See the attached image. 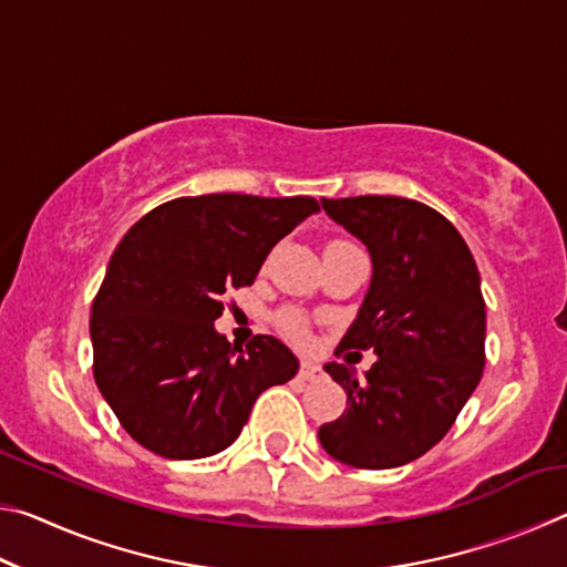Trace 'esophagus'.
<instances>
[{
  "label": "esophagus",
  "mask_w": 567,
  "mask_h": 567,
  "mask_svg": "<svg viewBox=\"0 0 567 567\" xmlns=\"http://www.w3.org/2000/svg\"><path fill=\"white\" fill-rule=\"evenodd\" d=\"M297 375H300V378L307 380V382H315V380H320V378L324 375V372H322L320 364L305 360V362L300 364V372H297Z\"/></svg>",
  "instance_id": "34e87169"
}]
</instances>
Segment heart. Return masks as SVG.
<instances>
[{
	"label": "heart",
	"mask_w": 567,
	"mask_h": 567,
	"mask_svg": "<svg viewBox=\"0 0 567 567\" xmlns=\"http://www.w3.org/2000/svg\"><path fill=\"white\" fill-rule=\"evenodd\" d=\"M280 328L290 334V338H295V340H300V342H305L307 340V322H305V318L297 310H287V312H282L280 315Z\"/></svg>",
	"instance_id": "obj_1"
}]
</instances>
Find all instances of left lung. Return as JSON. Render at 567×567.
Wrapping results in <instances>:
<instances>
[{
    "label": "left lung",
    "mask_w": 567,
    "mask_h": 567,
    "mask_svg": "<svg viewBox=\"0 0 567 567\" xmlns=\"http://www.w3.org/2000/svg\"><path fill=\"white\" fill-rule=\"evenodd\" d=\"M334 223L368 247L370 290L334 354L375 350L354 375L328 362L348 410L320 427L328 455L362 470L412 463L437 445L485 368V300L473 252L450 219L405 197L322 199Z\"/></svg>",
    "instance_id": "obj_1"
}]
</instances>
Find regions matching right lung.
<instances>
[{"label":"right lung","mask_w":567,"mask_h":567,"mask_svg":"<svg viewBox=\"0 0 567 567\" xmlns=\"http://www.w3.org/2000/svg\"><path fill=\"white\" fill-rule=\"evenodd\" d=\"M320 213L315 197L203 195L152 209L114 249L92 302L94 380L132 440L169 460L235 443L297 362L272 334L229 342L223 295L252 285L270 249Z\"/></svg>","instance_id":"add662e5"}]
</instances>
